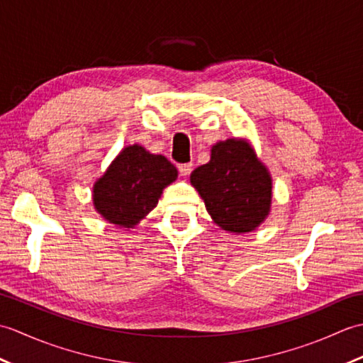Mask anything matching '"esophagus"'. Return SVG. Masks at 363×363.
<instances>
[{
    "mask_svg": "<svg viewBox=\"0 0 363 363\" xmlns=\"http://www.w3.org/2000/svg\"><path fill=\"white\" fill-rule=\"evenodd\" d=\"M191 169H194V164H191V162H189V164H181L179 165V173L182 176H189L191 173Z\"/></svg>",
    "mask_w": 363,
    "mask_h": 363,
    "instance_id": "obj_1",
    "label": "esophagus"
}]
</instances>
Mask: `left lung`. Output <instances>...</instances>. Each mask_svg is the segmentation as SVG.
Returning <instances> with one entry per match:
<instances>
[{
  "label": "left lung",
  "mask_w": 363,
  "mask_h": 363,
  "mask_svg": "<svg viewBox=\"0 0 363 363\" xmlns=\"http://www.w3.org/2000/svg\"><path fill=\"white\" fill-rule=\"evenodd\" d=\"M190 182L213 221L229 233L254 230L272 206V177L251 146L237 138L213 145L211 160L191 172Z\"/></svg>",
  "instance_id": "8db88e82"
}]
</instances>
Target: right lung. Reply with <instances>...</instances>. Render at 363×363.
Wrapping results in <instances>:
<instances>
[{"label": "right lung", "mask_w": 363, "mask_h": 363, "mask_svg": "<svg viewBox=\"0 0 363 363\" xmlns=\"http://www.w3.org/2000/svg\"><path fill=\"white\" fill-rule=\"evenodd\" d=\"M177 169L167 157L151 154L143 146L123 150L94 187L95 209L123 228H133L157 206Z\"/></svg>", "instance_id": "right-lung-1"}]
</instances>
